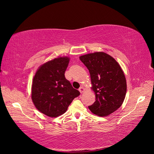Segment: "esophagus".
<instances>
[{
    "label": "esophagus",
    "instance_id": "1",
    "mask_svg": "<svg viewBox=\"0 0 154 154\" xmlns=\"http://www.w3.org/2000/svg\"><path fill=\"white\" fill-rule=\"evenodd\" d=\"M79 92L81 93H83L84 91H85V89H84V88L83 87H81L79 89Z\"/></svg>",
    "mask_w": 154,
    "mask_h": 154
}]
</instances>
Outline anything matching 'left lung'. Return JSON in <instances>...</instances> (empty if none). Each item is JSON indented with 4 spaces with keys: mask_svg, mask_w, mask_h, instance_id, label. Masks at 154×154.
Returning <instances> with one entry per match:
<instances>
[{
    "mask_svg": "<svg viewBox=\"0 0 154 154\" xmlns=\"http://www.w3.org/2000/svg\"><path fill=\"white\" fill-rule=\"evenodd\" d=\"M89 69L91 89L96 100L89 106L99 116H106L119 109L126 93V81L119 63L104 52H94L79 57Z\"/></svg>",
    "mask_w": 154,
    "mask_h": 154,
    "instance_id": "8db88e82",
    "label": "left lung"
}]
</instances>
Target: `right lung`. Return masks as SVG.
I'll list each match as a JSON object with an SVG mask.
<instances>
[{
  "label": "right lung",
  "instance_id": "obj_1",
  "mask_svg": "<svg viewBox=\"0 0 154 154\" xmlns=\"http://www.w3.org/2000/svg\"><path fill=\"white\" fill-rule=\"evenodd\" d=\"M69 58L60 57L42 65L35 73L32 85V100L35 108L50 117L66 112L79 91L65 79Z\"/></svg>",
  "mask_w": 154,
  "mask_h": 154
}]
</instances>
